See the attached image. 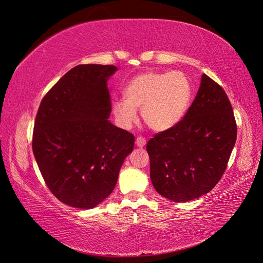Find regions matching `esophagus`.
Returning a JSON list of instances; mask_svg holds the SVG:
<instances>
[{"label": "esophagus", "instance_id": "esophagus-1", "mask_svg": "<svg viewBox=\"0 0 263 263\" xmlns=\"http://www.w3.org/2000/svg\"><path fill=\"white\" fill-rule=\"evenodd\" d=\"M146 144H147V141H146V139H145V138L138 137V138L136 139V146H137V147H139V148L145 147V146H146Z\"/></svg>", "mask_w": 263, "mask_h": 263}]
</instances>
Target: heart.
<instances>
[{
    "instance_id": "b5f03b06",
    "label": "heart",
    "mask_w": 263,
    "mask_h": 263,
    "mask_svg": "<svg viewBox=\"0 0 263 263\" xmlns=\"http://www.w3.org/2000/svg\"><path fill=\"white\" fill-rule=\"evenodd\" d=\"M191 100V84L181 71H149L133 78L124 90V100L112 102L116 122L124 128L142 121L155 132L168 130L184 115Z\"/></svg>"
}]
</instances>
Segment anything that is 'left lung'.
Masks as SVG:
<instances>
[{
  "mask_svg": "<svg viewBox=\"0 0 263 263\" xmlns=\"http://www.w3.org/2000/svg\"><path fill=\"white\" fill-rule=\"evenodd\" d=\"M236 138L237 125L227 94L203 74L184 117L148 141L154 187L174 202L209 193L227 168Z\"/></svg>",
  "mask_w": 263,
  "mask_h": 263,
  "instance_id": "obj_1",
  "label": "left lung"
}]
</instances>
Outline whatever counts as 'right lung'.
I'll return each instance as SVG.
<instances>
[{
	"mask_svg": "<svg viewBox=\"0 0 263 263\" xmlns=\"http://www.w3.org/2000/svg\"><path fill=\"white\" fill-rule=\"evenodd\" d=\"M115 66L79 65L63 76L39 105L33 153L51 193L62 203L90 210L113 192L134 135L108 121L107 80Z\"/></svg>",
	"mask_w": 263,
	"mask_h": 263,
	"instance_id": "add662e5",
	"label": "right lung"
}]
</instances>
